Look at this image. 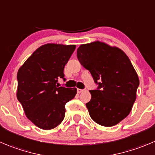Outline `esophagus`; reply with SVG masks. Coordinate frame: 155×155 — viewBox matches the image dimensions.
Masks as SVG:
<instances>
[{"mask_svg": "<svg viewBox=\"0 0 155 155\" xmlns=\"http://www.w3.org/2000/svg\"><path fill=\"white\" fill-rule=\"evenodd\" d=\"M77 91H78V94H81V93H82L84 91V90H81V89H78V90H77Z\"/></svg>", "mask_w": 155, "mask_h": 155, "instance_id": "obj_1", "label": "esophagus"}]
</instances>
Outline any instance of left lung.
I'll list each match as a JSON object with an SVG mask.
<instances>
[{
    "label": "left lung",
    "mask_w": 155,
    "mask_h": 155,
    "mask_svg": "<svg viewBox=\"0 0 155 155\" xmlns=\"http://www.w3.org/2000/svg\"><path fill=\"white\" fill-rule=\"evenodd\" d=\"M77 57L91 72L96 90L86 104L91 119L101 126L118 124L131 112L139 85L138 74L126 53L104 42L81 45Z\"/></svg>",
    "instance_id": "left-lung-1"
}]
</instances>
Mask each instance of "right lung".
Wrapping results in <instances>:
<instances>
[{
  "mask_svg": "<svg viewBox=\"0 0 155 155\" xmlns=\"http://www.w3.org/2000/svg\"><path fill=\"white\" fill-rule=\"evenodd\" d=\"M75 48L74 45H42L17 72V100L26 117L40 129L49 130L58 126L64 118V105L76 95L75 87L58 85L59 78L65 81L64 66Z\"/></svg>",
  "mask_w": 155,
  "mask_h": 155,
  "instance_id": "obj_1",
  "label": "right lung"
}]
</instances>
